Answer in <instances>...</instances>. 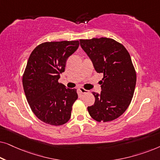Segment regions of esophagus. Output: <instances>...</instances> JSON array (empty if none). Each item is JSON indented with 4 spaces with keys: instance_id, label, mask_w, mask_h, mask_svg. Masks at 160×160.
<instances>
[{
    "instance_id": "1",
    "label": "esophagus",
    "mask_w": 160,
    "mask_h": 160,
    "mask_svg": "<svg viewBox=\"0 0 160 160\" xmlns=\"http://www.w3.org/2000/svg\"><path fill=\"white\" fill-rule=\"evenodd\" d=\"M78 89H79V91H80L81 92H82V94L87 93V92H88V90H87V89H84V88H83V87H79V88H78Z\"/></svg>"
}]
</instances>
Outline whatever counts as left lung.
<instances>
[{"mask_svg": "<svg viewBox=\"0 0 160 160\" xmlns=\"http://www.w3.org/2000/svg\"><path fill=\"white\" fill-rule=\"evenodd\" d=\"M80 45L98 73H103L100 93L92 92L95 103L87 107L98 122H110L128 108L134 94L136 73L130 55L121 43L111 38L80 40Z\"/></svg>", "mask_w": 160, "mask_h": 160, "instance_id": "obj_1", "label": "left lung"}]
</instances>
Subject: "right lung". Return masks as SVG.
<instances>
[{"instance_id": "add662e5", "label": "right lung", "mask_w": 160, "mask_h": 160, "mask_svg": "<svg viewBox=\"0 0 160 160\" xmlns=\"http://www.w3.org/2000/svg\"><path fill=\"white\" fill-rule=\"evenodd\" d=\"M78 46V41L46 42L29 57L22 77L24 91L32 112L45 123L62 125L71 118L76 89L66 88L58 79Z\"/></svg>"}]
</instances>
